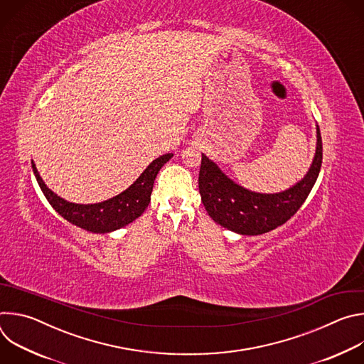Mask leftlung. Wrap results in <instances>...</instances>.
Instances as JSON below:
<instances>
[{"mask_svg":"<svg viewBox=\"0 0 364 364\" xmlns=\"http://www.w3.org/2000/svg\"><path fill=\"white\" fill-rule=\"evenodd\" d=\"M323 163V141L317 125L316 157L306 176L282 193L261 194L232 181L201 154L198 190L209 216L239 235H262L288 222L313 190Z\"/></svg>","mask_w":364,"mask_h":364,"instance_id":"1","label":"left lung"}]
</instances>
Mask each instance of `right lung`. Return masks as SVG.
<instances>
[{
	"label": "right lung",
	"instance_id": "obj_1",
	"mask_svg": "<svg viewBox=\"0 0 364 364\" xmlns=\"http://www.w3.org/2000/svg\"><path fill=\"white\" fill-rule=\"evenodd\" d=\"M171 157V152L161 155L154 160L125 191L107 201L95 204H76L59 197L44 184L33 161L31 166L43 194L62 218L92 233H109L129 225L144 213L151 200L154 180Z\"/></svg>",
	"mask_w": 364,
	"mask_h": 364
}]
</instances>
